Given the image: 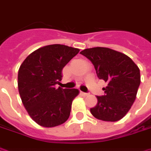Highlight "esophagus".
I'll list each match as a JSON object with an SVG mask.
<instances>
[{
    "mask_svg": "<svg viewBox=\"0 0 151 151\" xmlns=\"http://www.w3.org/2000/svg\"><path fill=\"white\" fill-rule=\"evenodd\" d=\"M81 94H82V95H83V96H88L89 94L88 93H83V92H81Z\"/></svg>",
    "mask_w": 151,
    "mask_h": 151,
    "instance_id": "obj_1",
    "label": "esophagus"
}]
</instances>
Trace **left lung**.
<instances>
[{
	"instance_id": "1",
	"label": "left lung",
	"mask_w": 151,
	"mask_h": 151,
	"mask_svg": "<svg viewBox=\"0 0 151 151\" xmlns=\"http://www.w3.org/2000/svg\"><path fill=\"white\" fill-rule=\"evenodd\" d=\"M93 63L99 79L107 83L105 94L97 96V103L90 109L96 118L117 122L123 118L136 100L140 83V69L131 58L116 50L96 47L80 52Z\"/></svg>"
}]
</instances>
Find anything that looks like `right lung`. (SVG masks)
Listing matches in <instances>:
<instances>
[{"instance_id": "1", "label": "right lung", "mask_w": 151, "mask_h": 151, "mask_svg": "<svg viewBox=\"0 0 151 151\" xmlns=\"http://www.w3.org/2000/svg\"><path fill=\"white\" fill-rule=\"evenodd\" d=\"M79 50L63 45H50L29 55L18 71V89L29 116L44 127L59 126L67 121L78 89L58 88L63 67Z\"/></svg>"}]
</instances>
